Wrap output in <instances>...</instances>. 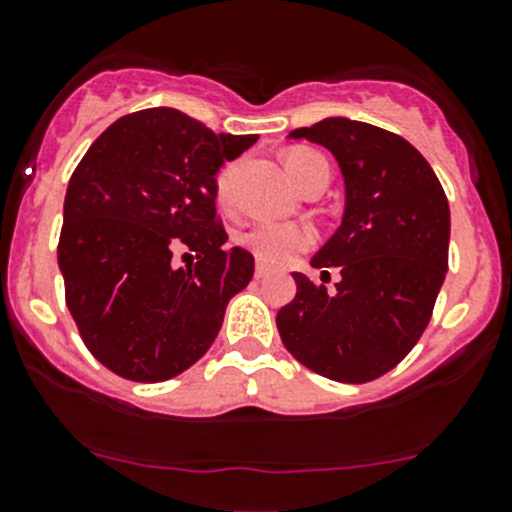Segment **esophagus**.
<instances>
[{"instance_id": "34e87169", "label": "esophagus", "mask_w": 512, "mask_h": 512, "mask_svg": "<svg viewBox=\"0 0 512 512\" xmlns=\"http://www.w3.org/2000/svg\"><path fill=\"white\" fill-rule=\"evenodd\" d=\"M267 275H270V267H265L260 262V265L255 267V277H257V280H262V277H267Z\"/></svg>"}]
</instances>
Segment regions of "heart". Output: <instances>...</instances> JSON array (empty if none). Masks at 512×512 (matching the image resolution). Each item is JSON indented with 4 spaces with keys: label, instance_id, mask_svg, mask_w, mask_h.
<instances>
[{
    "label": "heart",
    "instance_id": "1",
    "mask_svg": "<svg viewBox=\"0 0 512 512\" xmlns=\"http://www.w3.org/2000/svg\"><path fill=\"white\" fill-rule=\"evenodd\" d=\"M322 155H317L315 150H305V147H295L285 155V167L290 172L292 182H300L302 175L307 172V167L315 160H320ZM217 202L227 205L232 197V170L220 172L217 177ZM242 245L252 252L260 262L265 265H287L297 252L305 250L312 242V232L302 225H292V222H265V225H257L252 230H247L240 237Z\"/></svg>",
    "mask_w": 512,
    "mask_h": 512
}]
</instances>
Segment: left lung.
<instances>
[{
  "mask_svg": "<svg viewBox=\"0 0 512 512\" xmlns=\"http://www.w3.org/2000/svg\"><path fill=\"white\" fill-rule=\"evenodd\" d=\"M332 152L345 212L312 267H340L335 290L292 272L297 295L277 312L295 360L337 382L393 370L428 327L448 272L450 207L433 167L403 137L375 124L327 117L292 130Z\"/></svg>",
  "mask_w": 512,
  "mask_h": 512,
  "instance_id": "left-lung-1",
  "label": "left lung"
}]
</instances>
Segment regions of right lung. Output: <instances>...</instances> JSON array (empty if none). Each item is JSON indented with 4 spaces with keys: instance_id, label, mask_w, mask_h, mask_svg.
Here are the masks:
<instances>
[{
    "instance_id": "1",
    "label": "right lung",
    "mask_w": 512,
    "mask_h": 512,
    "mask_svg": "<svg viewBox=\"0 0 512 512\" xmlns=\"http://www.w3.org/2000/svg\"><path fill=\"white\" fill-rule=\"evenodd\" d=\"M255 142L172 107L124 114L92 142L64 197L57 262L79 335L104 367L162 382L210 350L255 272L250 252L225 247L217 172ZM192 251L197 263L176 265Z\"/></svg>"
}]
</instances>
